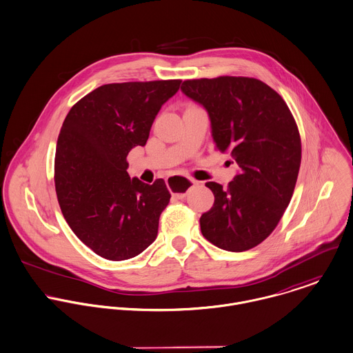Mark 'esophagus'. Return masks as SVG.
Here are the masks:
<instances>
[{
    "mask_svg": "<svg viewBox=\"0 0 353 353\" xmlns=\"http://www.w3.org/2000/svg\"><path fill=\"white\" fill-rule=\"evenodd\" d=\"M168 184L170 187V190L174 192V198L177 199H184L187 196L188 188L191 185H199L201 183L194 180V179H188V177H181V176H173L170 179H168Z\"/></svg>",
    "mask_w": 353,
    "mask_h": 353,
    "instance_id": "obj_1",
    "label": "esophagus"
}]
</instances>
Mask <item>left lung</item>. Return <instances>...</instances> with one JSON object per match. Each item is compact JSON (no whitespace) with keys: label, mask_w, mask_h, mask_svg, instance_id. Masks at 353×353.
I'll list each match as a JSON object with an SVG mask.
<instances>
[{"label":"left lung","mask_w":353,"mask_h":353,"mask_svg":"<svg viewBox=\"0 0 353 353\" xmlns=\"http://www.w3.org/2000/svg\"><path fill=\"white\" fill-rule=\"evenodd\" d=\"M181 91L208 110L215 147L240 166L226 190L206 183L214 205L201 216L202 234L225 251L251 250L276 229L292 199L301 162L296 121L281 95L254 77L192 79Z\"/></svg>","instance_id":"8db88e82"}]
</instances>
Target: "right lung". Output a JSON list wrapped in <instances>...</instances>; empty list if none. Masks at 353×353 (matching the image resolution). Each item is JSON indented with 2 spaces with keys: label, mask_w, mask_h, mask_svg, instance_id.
<instances>
[{
  "label": "right lung",
  "mask_w": 353,
  "mask_h": 353,
  "mask_svg": "<svg viewBox=\"0 0 353 353\" xmlns=\"http://www.w3.org/2000/svg\"><path fill=\"white\" fill-rule=\"evenodd\" d=\"M181 80L103 84L72 106L57 141L54 183L73 233L97 255L125 261L157 237L170 201L162 179H131L127 155L144 145L162 105Z\"/></svg>",
  "instance_id": "right-lung-1"
}]
</instances>
